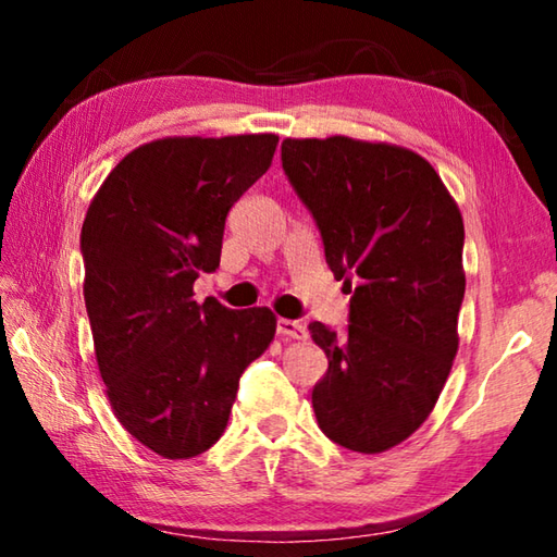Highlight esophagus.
<instances>
[{"mask_svg":"<svg viewBox=\"0 0 557 557\" xmlns=\"http://www.w3.org/2000/svg\"><path fill=\"white\" fill-rule=\"evenodd\" d=\"M277 334L285 336V338H297V342H305V338L309 336L307 326L295 322V319H280V322H277Z\"/></svg>","mask_w":557,"mask_h":557,"instance_id":"esophagus-1","label":"esophagus"}]
</instances>
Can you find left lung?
Instances as JSON below:
<instances>
[{
	"instance_id": "obj_1",
	"label": "left lung",
	"mask_w": 557,
	"mask_h": 557,
	"mask_svg": "<svg viewBox=\"0 0 557 557\" xmlns=\"http://www.w3.org/2000/svg\"><path fill=\"white\" fill-rule=\"evenodd\" d=\"M282 169L322 231L336 280H356L348 334L309 324L329 371L312 405L329 440L381 455L408 440L459 348L465 221L425 157L344 135L282 143Z\"/></svg>"
}]
</instances>
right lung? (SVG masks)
<instances>
[{
  "label": "right lung",
  "instance_id": "obj_1",
  "mask_svg": "<svg viewBox=\"0 0 557 557\" xmlns=\"http://www.w3.org/2000/svg\"><path fill=\"white\" fill-rule=\"evenodd\" d=\"M280 137H162L132 149L88 206L83 295L100 379L132 437L164 459L211 449L240 373L268 351L277 317L194 299L221 262L225 215L268 172Z\"/></svg>",
  "mask_w": 557,
  "mask_h": 557
}]
</instances>
